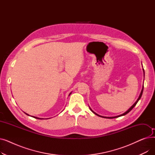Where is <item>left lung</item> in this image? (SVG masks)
<instances>
[{"label":"left lung","instance_id":"8db88e82","mask_svg":"<svg viewBox=\"0 0 155 155\" xmlns=\"http://www.w3.org/2000/svg\"><path fill=\"white\" fill-rule=\"evenodd\" d=\"M143 73H144V69H143ZM143 88H144V86L143 85V88H142V90H141V93H140V96H139V97H138V99H137V101L134 102V104L132 105V106L130 107L127 111H126L124 113H123V114H120V115H119V116H114V117H105V116H100V115H99V114H97V113H95L94 111H93L92 110V109L89 107V108H90V109H91V110L93 112V113H94L95 115H97V116H99V117H103V118H109V119H112V118H116V117H120V116H124V115H126V114H127V113H129L130 111H131L134 107V106L135 105L137 104V102L140 101V99H141V96H142V94H143Z\"/></svg>","mask_w":155,"mask_h":155}]
</instances>
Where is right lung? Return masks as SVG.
<instances>
[{"mask_svg": "<svg viewBox=\"0 0 155 155\" xmlns=\"http://www.w3.org/2000/svg\"><path fill=\"white\" fill-rule=\"evenodd\" d=\"M71 94V92H70V94H69V95H68V96H70ZM24 113H25L26 115H28V116H29V115L28 114H27V113H26V112H24ZM32 117H35V118H36V119H43V118H39V117H35V116H32Z\"/></svg>", "mask_w": 155, "mask_h": 155, "instance_id": "add662e5", "label": "right lung"}]
</instances>
